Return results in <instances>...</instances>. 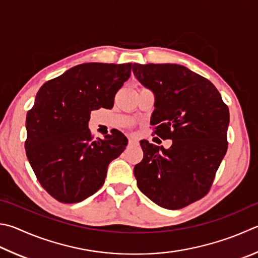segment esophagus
<instances>
[{
    "mask_svg": "<svg viewBox=\"0 0 258 258\" xmlns=\"http://www.w3.org/2000/svg\"><path fill=\"white\" fill-rule=\"evenodd\" d=\"M137 143H138V141L134 138H128V144L130 145H133V144H137Z\"/></svg>",
    "mask_w": 258,
    "mask_h": 258,
    "instance_id": "1",
    "label": "esophagus"
}]
</instances>
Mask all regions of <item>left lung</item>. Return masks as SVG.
I'll return each instance as SVG.
<instances>
[{
    "label": "left lung",
    "mask_w": 258,
    "mask_h": 258,
    "mask_svg": "<svg viewBox=\"0 0 258 258\" xmlns=\"http://www.w3.org/2000/svg\"><path fill=\"white\" fill-rule=\"evenodd\" d=\"M133 73L156 96L153 134L172 140L169 149L142 140L137 184L159 207L182 209L212 186L228 149V106L212 82L182 65L134 63Z\"/></svg>",
    "instance_id": "left-lung-1"
}]
</instances>
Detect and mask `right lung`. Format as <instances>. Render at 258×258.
Returning a JSON list of instances; mask_svg holds the SVG:
<instances>
[{
  "mask_svg": "<svg viewBox=\"0 0 258 258\" xmlns=\"http://www.w3.org/2000/svg\"><path fill=\"white\" fill-rule=\"evenodd\" d=\"M132 63H83L44 83L26 118L27 158L37 179L60 203H78L104 185L107 168L127 145L115 131L95 140L92 110L110 109Z\"/></svg>",
  "mask_w": 258,
  "mask_h": 258,
  "instance_id": "obj_1",
  "label": "right lung"
}]
</instances>
